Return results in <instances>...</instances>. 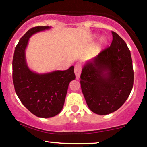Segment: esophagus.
<instances>
[{
  "instance_id": "1",
  "label": "esophagus",
  "mask_w": 147,
  "mask_h": 147,
  "mask_svg": "<svg viewBox=\"0 0 147 147\" xmlns=\"http://www.w3.org/2000/svg\"><path fill=\"white\" fill-rule=\"evenodd\" d=\"M81 72H82V68L79 64H76L75 65V73L76 75V78L79 79L80 77Z\"/></svg>"
}]
</instances>
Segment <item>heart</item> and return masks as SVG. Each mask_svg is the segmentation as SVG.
<instances>
[{"label":"heart","instance_id":"b5f03b06","mask_svg":"<svg viewBox=\"0 0 147 147\" xmlns=\"http://www.w3.org/2000/svg\"><path fill=\"white\" fill-rule=\"evenodd\" d=\"M101 43H102V44H105L106 43V40L104 38H102V39H101Z\"/></svg>","mask_w":147,"mask_h":147}]
</instances>
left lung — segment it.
<instances>
[{"instance_id":"1","label":"left lung","mask_w":147,"mask_h":147,"mask_svg":"<svg viewBox=\"0 0 147 147\" xmlns=\"http://www.w3.org/2000/svg\"><path fill=\"white\" fill-rule=\"evenodd\" d=\"M110 47L88 61L81 74V87L91 111L107 115L126 102L133 86V62L126 43L112 32Z\"/></svg>"}]
</instances>
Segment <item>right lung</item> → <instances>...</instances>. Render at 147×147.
Masks as SVG:
<instances>
[{
	"mask_svg": "<svg viewBox=\"0 0 147 147\" xmlns=\"http://www.w3.org/2000/svg\"><path fill=\"white\" fill-rule=\"evenodd\" d=\"M49 26L31 28L21 37L15 48L12 61V78L18 97L25 107L38 117L57 115L63 109L68 85L75 79L74 66L66 70L39 74L32 71L25 57V49L33 34Z\"/></svg>",
	"mask_w": 147,
	"mask_h": 147,
	"instance_id": "add662e5",
	"label": "right lung"
}]
</instances>
